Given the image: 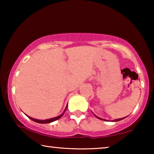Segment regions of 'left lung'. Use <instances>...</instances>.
<instances>
[{
    "label": "left lung",
    "mask_w": 154,
    "mask_h": 154,
    "mask_svg": "<svg viewBox=\"0 0 154 154\" xmlns=\"http://www.w3.org/2000/svg\"><path fill=\"white\" fill-rule=\"evenodd\" d=\"M92 113H93V112H92ZM93 114L94 115L96 118H98V119H101V120H103V121H109V120H106V119H103V118H99V117H98L97 116H96V115H95L94 113H93ZM127 118V117H125V118H119V119H113V120H111V122H118V121L122 120V119H125V118Z\"/></svg>",
    "instance_id": "8db88e82"
}]
</instances>
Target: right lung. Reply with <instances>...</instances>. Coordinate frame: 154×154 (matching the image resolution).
<instances>
[{"label": "right lung", "instance_id": "right-lung-1", "mask_svg": "<svg viewBox=\"0 0 154 154\" xmlns=\"http://www.w3.org/2000/svg\"><path fill=\"white\" fill-rule=\"evenodd\" d=\"M67 106H68V104H67V105H66V108H65L64 111H63V113H62V114L60 115V116H57V117H55V118H50V119H43V120H41V119H35V118H31V117H29V116H27V115H26V116L28 117V118H29L30 119H32V121H34V122H36V123H39V124H48V123H51V122H53L56 121V120H58V119L60 118L61 117H62V116H63L64 113V112L66 111V109H67Z\"/></svg>", "mask_w": 154, "mask_h": 154}]
</instances>
